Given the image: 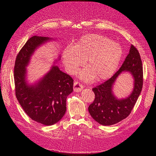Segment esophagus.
Wrapping results in <instances>:
<instances>
[{
  "instance_id": "1",
  "label": "esophagus",
  "mask_w": 156,
  "mask_h": 156,
  "mask_svg": "<svg viewBox=\"0 0 156 156\" xmlns=\"http://www.w3.org/2000/svg\"><path fill=\"white\" fill-rule=\"evenodd\" d=\"M83 86L82 85V84L78 82V81H75V82L74 83L73 90L75 92H81L83 90Z\"/></svg>"
}]
</instances>
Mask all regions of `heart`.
<instances>
[{
	"label": "heart",
	"mask_w": 156,
	"mask_h": 156,
	"mask_svg": "<svg viewBox=\"0 0 156 156\" xmlns=\"http://www.w3.org/2000/svg\"><path fill=\"white\" fill-rule=\"evenodd\" d=\"M122 55L123 49L119 44L102 35H88L81 37L74 47H66L62 59L70 74L76 73L86 59L88 67L81 70L80 76L85 81H91L95 77L100 81L113 75Z\"/></svg>",
	"instance_id": "heart-1"
}]
</instances>
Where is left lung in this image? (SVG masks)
<instances>
[{
	"instance_id": "8db88e82",
	"label": "left lung",
	"mask_w": 156,
	"mask_h": 156,
	"mask_svg": "<svg viewBox=\"0 0 156 156\" xmlns=\"http://www.w3.org/2000/svg\"><path fill=\"white\" fill-rule=\"evenodd\" d=\"M122 72H129L134 79L133 92L126 99L117 100L112 91V86ZM143 87L142 62L136 48L132 45L129 54L119 69L102 84L94 88L95 99L89 105L88 111L99 124L110 126L126 118L132 112Z\"/></svg>"
}]
</instances>
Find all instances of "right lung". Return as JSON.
<instances>
[{"label":"right lung","instance_id":"add662e5","mask_svg":"<svg viewBox=\"0 0 156 156\" xmlns=\"http://www.w3.org/2000/svg\"><path fill=\"white\" fill-rule=\"evenodd\" d=\"M45 37L30 38L16 56L14 78L15 94L27 115L44 125H52L61 119L66 111V98L73 90V79L57 66L35 85L27 84L26 66L35 49L49 40Z\"/></svg>","mask_w":156,"mask_h":156}]
</instances>
